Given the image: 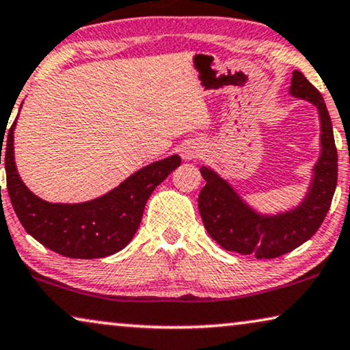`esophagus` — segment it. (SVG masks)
<instances>
[{
    "mask_svg": "<svg viewBox=\"0 0 350 350\" xmlns=\"http://www.w3.org/2000/svg\"><path fill=\"white\" fill-rule=\"evenodd\" d=\"M201 152H203V147H201V144H198V142H189V144L182 146L180 157L185 161H190V160L196 159V157H198Z\"/></svg>",
    "mask_w": 350,
    "mask_h": 350,
    "instance_id": "obj_1",
    "label": "esophagus"
}]
</instances>
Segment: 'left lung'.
Returning <instances> with one entry per match:
<instances>
[{
    "label": "left lung",
    "mask_w": 350,
    "mask_h": 350,
    "mask_svg": "<svg viewBox=\"0 0 350 350\" xmlns=\"http://www.w3.org/2000/svg\"><path fill=\"white\" fill-rule=\"evenodd\" d=\"M288 93L309 101L321 120V154L301 201L275 214L252 208L238 190L209 166H201L206 185L198 196V209L211 238L230 252L275 258L311 239L332 204L338 180V152L333 125L321 92L295 70Z\"/></svg>",
    "instance_id": "8db88e82"
}]
</instances>
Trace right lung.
<instances>
[{"instance_id": "add662e5", "label": "right lung", "mask_w": 350, "mask_h": 350, "mask_svg": "<svg viewBox=\"0 0 350 350\" xmlns=\"http://www.w3.org/2000/svg\"><path fill=\"white\" fill-rule=\"evenodd\" d=\"M16 125L17 119L9 130L4 147L9 198L27 233L63 257L103 258L124 249L139 228L152 191L180 165V157L171 155L137 170L95 200L51 203L34 195L18 176L14 160Z\"/></svg>"}]
</instances>
